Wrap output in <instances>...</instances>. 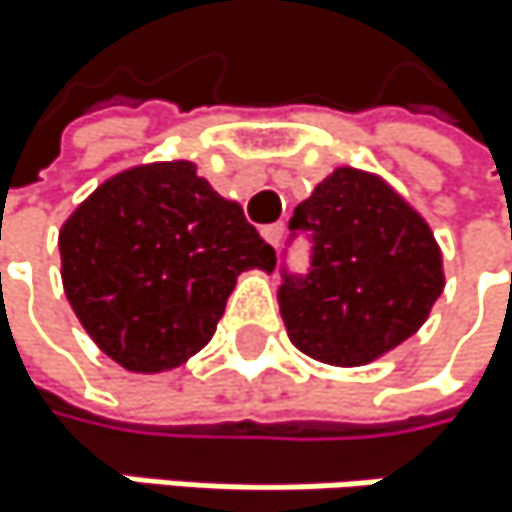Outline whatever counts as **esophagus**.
<instances>
[{"label": "esophagus", "instance_id": "obj_1", "mask_svg": "<svg viewBox=\"0 0 512 512\" xmlns=\"http://www.w3.org/2000/svg\"><path fill=\"white\" fill-rule=\"evenodd\" d=\"M261 233H264V239H267V242H270V245L276 248V245L282 242V233H285V224H267V227H264Z\"/></svg>", "mask_w": 512, "mask_h": 512}]
</instances>
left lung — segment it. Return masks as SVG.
<instances>
[{"label": "left lung", "instance_id": "8db88e82", "mask_svg": "<svg viewBox=\"0 0 512 512\" xmlns=\"http://www.w3.org/2000/svg\"><path fill=\"white\" fill-rule=\"evenodd\" d=\"M288 227L309 230L312 258L306 273L282 267L279 309L291 343L315 361H376L413 337L443 294L431 227L370 172L334 169Z\"/></svg>", "mask_w": 512, "mask_h": 512}]
</instances>
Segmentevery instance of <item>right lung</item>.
Here are the masks:
<instances>
[{
  "label": "right lung",
  "mask_w": 512,
  "mask_h": 512,
  "mask_svg": "<svg viewBox=\"0 0 512 512\" xmlns=\"http://www.w3.org/2000/svg\"><path fill=\"white\" fill-rule=\"evenodd\" d=\"M63 288L90 340L133 373H160L215 334L236 276L276 251L188 160L118 172L60 230Z\"/></svg>",
  "instance_id": "add662e5"
}]
</instances>
